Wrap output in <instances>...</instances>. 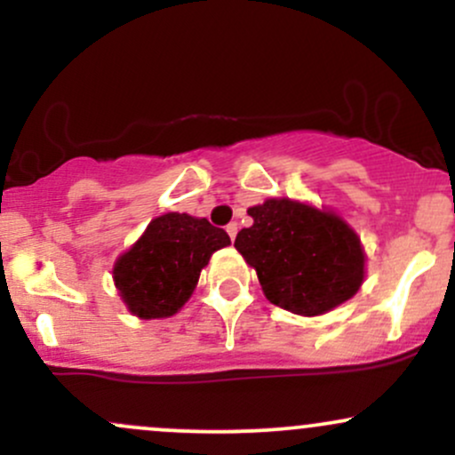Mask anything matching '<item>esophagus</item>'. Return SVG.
<instances>
[{"mask_svg":"<svg viewBox=\"0 0 455 455\" xmlns=\"http://www.w3.org/2000/svg\"><path fill=\"white\" fill-rule=\"evenodd\" d=\"M227 233H228V237H231L233 242H235V237H237V222H231V224H228V227H227Z\"/></svg>","mask_w":455,"mask_h":455,"instance_id":"1","label":"esophagus"}]
</instances>
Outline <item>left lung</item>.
Listing matches in <instances>:
<instances>
[{
    "mask_svg": "<svg viewBox=\"0 0 455 455\" xmlns=\"http://www.w3.org/2000/svg\"><path fill=\"white\" fill-rule=\"evenodd\" d=\"M252 227L235 248L259 275L274 306L321 316L362 289L365 252L359 235L336 212L293 198H267L248 207Z\"/></svg>",
    "mask_w": 455,
    "mask_h": 455,
    "instance_id": "obj_1",
    "label": "left lung"
}]
</instances>
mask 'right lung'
I'll return each instance as SVG.
<instances>
[{"instance_id":"add662e5","label":"right lung","mask_w":455,"mask_h":455,"mask_svg":"<svg viewBox=\"0 0 455 455\" xmlns=\"http://www.w3.org/2000/svg\"><path fill=\"white\" fill-rule=\"evenodd\" d=\"M228 243V235L207 218L162 213L115 260V289L130 315L143 321L173 316L195 293L212 254Z\"/></svg>"}]
</instances>
